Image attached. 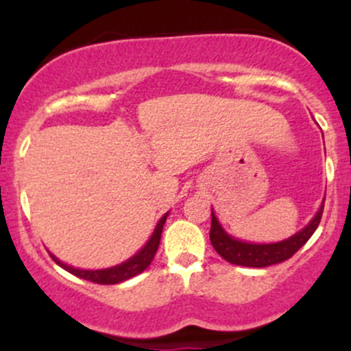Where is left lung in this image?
<instances>
[{"label":"left lung","instance_id":"8db88e82","mask_svg":"<svg viewBox=\"0 0 351 351\" xmlns=\"http://www.w3.org/2000/svg\"><path fill=\"white\" fill-rule=\"evenodd\" d=\"M323 208L324 205H321V208L317 210V214L314 215L313 221H311L302 231H299L297 234H293L292 238L285 239V241L270 244L244 243L239 241V239L231 238V236L222 229L217 217H215L214 212H212L210 243L212 246H214V250L217 251L226 261H229V263L232 265H239V267L263 268L270 267V265L282 263V261L292 258L304 244L309 241V238L314 234L317 226H319L321 217H323Z\"/></svg>","mask_w":351,"mask_h":351}]
</instances>
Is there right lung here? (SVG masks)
Returning a JSON list of instances; mask_svg holds the SVG:
<instances>
[{
    "mask_svg": "<svg viewBox=\"0 0 351 351\" xmlns=\"http://www.w3.org/2000/svg\"><path fill=\"white\" fill-rule=\"evenodd\" d=\"M166 217H168V214L162 215L161 221L158 222L153 236H151L149 241L146 243V246H144L139 253L134 254L130 260L123 261V263L117 265V267L105 268V270H80V268L69 267V265L59 261L54 254H51V256H52V260H54L59 267L64 268L66 271H69V274L83 278V280L93 282V284L113 285V284H119V282L129 280V278L136 277V275H139L141 271L146 270V268L151 265V261H153L156 251H158L159 241H161V232H162V226H165V222H166Z\"/></svg>",
    "mask_w": 351,
    "mask_h": 351,
    "instance_id": "1",
    "label": "right lung"
}]
</instances>
